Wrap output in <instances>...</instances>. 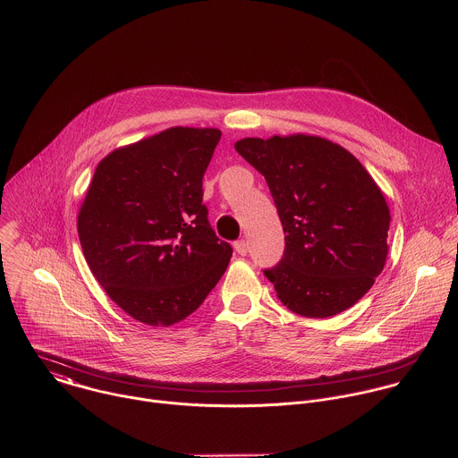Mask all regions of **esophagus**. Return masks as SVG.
Listing matches in <instances>:
<instances>
[{"label":"esophagus","mask_w":458,"mask_h":458,"mask_svg":"<svg viewBox=\"0 0 458 458\" xmlns=\"http://www.w3.org/2000/svg\"><path fill=\"white\" fill-rule=\"evenodd\" d=\"M233 248H235V251H237L239 255H246V253H248V242H246L244 239L235 241V242H233Z\"/></svg>","instance_id":"esophagus-1"}]
</instances>
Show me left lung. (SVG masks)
<instances>
[{
  "label": "left lung",
  "mask_w": 458,
  "mask_h": 458,
  "mask_svg": "<svg viewBox=\"0 0 458 458\" xmlns=\"http://www.w3.org/2000/svg\"><path fill=\"white\" fill-rule=\"evenodd\" d=\"M235 150L265 175L286 233L279 265L265 270L281 302L310 318L353 306L387 257L389 208L368 170L317 136L244 138Z\"/></svg>",
  "instance_id": "left-lung-1"
}]
</instances>
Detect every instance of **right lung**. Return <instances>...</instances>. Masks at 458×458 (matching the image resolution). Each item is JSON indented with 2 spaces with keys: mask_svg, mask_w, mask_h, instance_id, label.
Instances as JSON below:
<instances>
[{
  "mask_svg": "<svg viewBox=\"0 0 458 458\" xmlns=\"http://www.w3.org/2000/svg\"><path fill=\"white\" fill-rule=\"evenodd\" d=\"M217 128L172 126L110 152L78 216L87 263L130 317L172 326L198 310L223 277L232 246L208 223L203 175Z\"/></svg>",
  "mask_w": 458,
  "mask_h": 458,
  "instance_id": "obj_1",
  "label": "right lung"
}]
</instances>
